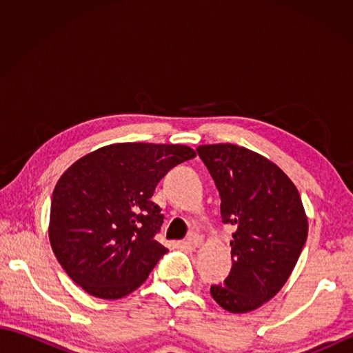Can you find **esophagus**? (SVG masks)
<instances>
[{"instance_id": "34e87169", "label": "esophagus", "mask_w": 353, "mask_h": 353, "mask_svg": "<svg viewBox=\"0 0 353 353\" xmlns=\"http://www.w3.org/2000/svg\"><path fill=\"white\" fill-rule=\"evenodd\" d=\"M201 243H203V239H201V236L200 235H197V234H190L188 235V238H186V241H185V244L190 247V249H199V247L201 245Z\"/></svg>"}]
</instances>
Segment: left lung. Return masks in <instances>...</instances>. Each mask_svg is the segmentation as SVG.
<instances>
[{
    "mask_svg": "<svg viewBox=\"0 0 353 353\" xmlns=\"http://www.w3.org/2000/svg\"><path fill=\"white\" fill-rule=\"evenodd\" d=\"M221 197V219L236 228L232 268L211 294L244 314L268 302L288 281L308 236V216L291 179L256 152L235 144L197 148Z\"/></svg>",
    "mask_w": 353,
    "mask_h": 353,
    "instance_id": "1",
    "label": "left lung"
}]
</instances>
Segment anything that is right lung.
Wrapping results in <instances>:
<instances>
[{"label":"right lung","instance_id":"right-lung-1","mask_svg":"<svg viewBox=\"0 0 353 353\" xmlns=\"http://www.w3.org/2000/svg\"><path fill=\"white\" fill-rule=\"evenodd\" d=\"M196 156L183 144L118 142L80 157L56 183L48 236L59 264L88 294L115 301L145 282L168 250L152 196L168 170Z\"/></svg>","mask_w":353,"mask_h":353}]
</instances>
